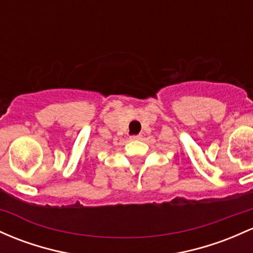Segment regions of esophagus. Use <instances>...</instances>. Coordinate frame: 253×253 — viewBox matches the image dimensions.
<instances>
[{"instance_id": "1", "label": "esophagus", "mask_w": 253, "mask_h": 253, "mask_svg": "<svg viewBox=\"0 0 253 253\" xmlns=\"http://www.w3.org/2000/svg\"><path fill=\"white\" fill-rule=\"evenodd\" d=\"M139 139H141V134L131 135V140H139Z\"/></svg>"}]
</instances>
